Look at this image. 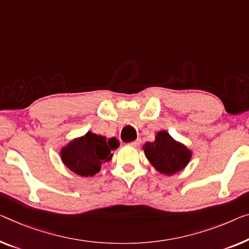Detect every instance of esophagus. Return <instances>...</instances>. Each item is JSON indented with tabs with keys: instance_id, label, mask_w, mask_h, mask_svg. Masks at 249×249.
Listing matches in <instances>:
<instances>
[{
	"instance_id": "obj_1",
	"label": "esophagus",
	"mask_w": 249,
	"mask_h": 249,
	"mask_svg": "<svg viewBox=\"0 0 249 249\" xmlns=\"http://www.w3.org/2000/svg\"><path fill=\"white\" fill-rule=\"evenodd\" d=\"M141 143H142V141H141V139H137L136 141H133V142L129 143V145L133 146V147H137L141 145Z\"/></svg>"
}]
</instances>
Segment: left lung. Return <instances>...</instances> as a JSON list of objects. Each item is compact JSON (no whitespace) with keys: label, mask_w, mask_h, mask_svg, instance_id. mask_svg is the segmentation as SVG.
Here are the masks:
<instances>
[{"label":"left lung","mask_w":249,"mask_h":249,"mask_svg":"<svg viewBox=\"0 0 249 249\" xmlns=\"http://www.w3.org/2000/svg\"><path fill=\"white\" fill-rule=\"evenodd\" d=\"M143 150L155 170L165 176H172L181 171L188 165L192 157L191 151L187 146L177 142L165 131L158 132L154 142H146Z\"/></svg>","instance_id":"obj_1"}]
</instances>
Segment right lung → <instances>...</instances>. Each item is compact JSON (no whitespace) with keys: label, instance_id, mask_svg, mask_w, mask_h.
I'll list each match as a JSON object with an SVG mask.
<instances>
[{"label":"right lung","instance_id":"add662e5","mask_svg":"<svg viewBox=\"0 0 249 249\" xmlns=\"http://www.w3.org/2000/svg\"><path fill=\"white\" fill-rule=\"evenodd\" d=\"M118 146L120 142L115 137L106 140L105 136L87 132L62 147L60 155L70 171L80 177H92L99 172L104 162L112 160L110 151Z\"/></svg>","mask_w":249,"mask_h":249}]
</instances>
